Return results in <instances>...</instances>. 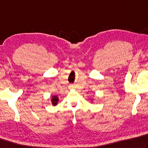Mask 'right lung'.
I'll return each mask as SVG.
<instances>
[{
    "label": "right lung",
    "instance_id": "add662e5",
    "mask_svg": "<svg viewBox=\"0 0 148 148\" xmlns=\"http://www.w3.org/2000/svg\"><path fill=\"white\" fill-rule=\"evenodd\" d=\"M59 101V97L58 96H53L52 98H51V103H52V106H55L58 103Z\"/></svg>",
    "mask_w": 148,
    "mask_h": 148
}]
</instances>
